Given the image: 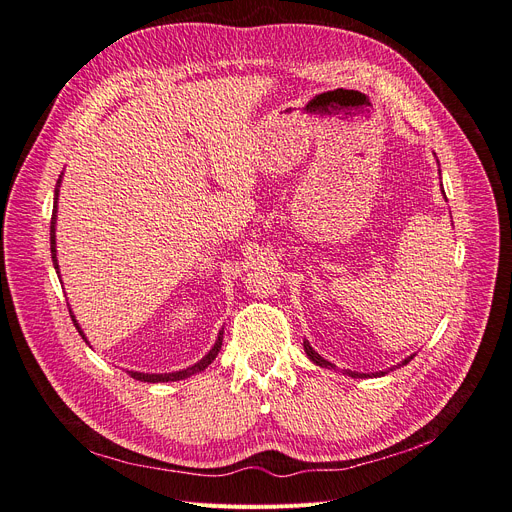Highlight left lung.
I'll use <instances>...</instances> for the list:
<instances>
[{"instance_id": "obj_1", "label": "left lung", "mask_w": 512, "mask_h": 512, "mask_svg": "<svg viewBox=\"0 0 512 512\" xmlns=\"http://www.w3.org/2000/svg\"><path fill=\"white\" fill-rule=\"evenodd\" d=\"M304 351H306V355L310 357V361H315V364H317V366H321V368H336L334 364H329V361H327V359H323V357H321V355H319L317 351H312V346H310V342H308V340H304ZM410 359H412V355H410V357H406V359L402 361V364H400V366H406ZM346 374H349V376H353V378H364V376H366V374H359V372H351V370H349V372H346ZM376 374H387V372H376ZM376 374H374V376H376Z\"/></svg>"}]
</instances>
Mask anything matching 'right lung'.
I'll use <instances>...</instances> for the list:
<instances>
[{
	"mask_svg": "<svg viewBox=\"0 0 512 512\" xmlns=\"http://www.w3.org/2000/svg\"><path fill=\"white\" fill-rule=\"evenodd\" d=\"M59 183H61V180H57L55 204H53V219H51V253H53V263H55V270H57V274H59V266H57V249H55V223H57V197H59ZM70 317H72V321H74L76 329L80 332V336L85 338V334H82L80 325L76 323V319H74V315H72V310H70ZM85 340H87V338H85ZM221 344H223V332H219V338H217V342H214L212 349L208 351V355H206V357H202L200 361H197V364H193V366H191V368H187V370H178V372H170V374H144V372H129V376H131V378H136V381H144V383L183 381V378H189L191 374H197V372L206 370V368L212 364V361H214V357L219 355V351H221Z\"/></svg>",
	"mask_w": 512,
	"mask_h": 512,
	"instance_id": "1",
	"label": "right lung"
}]
</instances>
